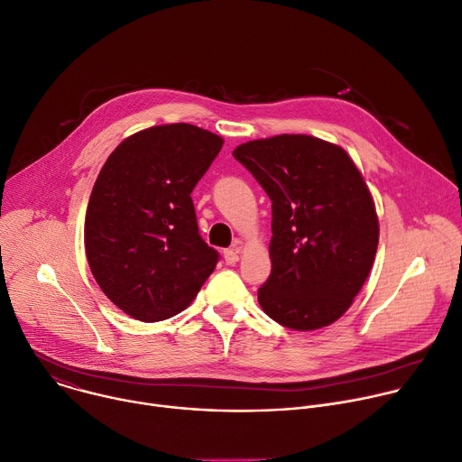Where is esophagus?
I'll return each mask as SVG.
<instances>
[{"label": "esophagus", "instance_id": "obj_1", "mask_svg": "<svg viewBox=\"0 0 462 462\" xmlns=\"http://www.w3.org/2000/svg\"><path fill=\"white\" fill-rule=\"evenodd\" d=\"M224 260L227 265H233L238 262V249H226L224 251Z\"/></svg>", "mask_w": 462, "mask_h": 462}]
</instances>
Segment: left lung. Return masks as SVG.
Masks as SVG:
<instances>
[{
	"instance_id": "1",
	"label": "left lung",
	"mask_w": 462,
	"mask_h": 462,
	"mask_svg": "<svg viewBox=\"0 0 462 462\" xmlns=\"http://www.w3.org/2000/svg\"><path fill=\"white\" fill-rule=\"evenodd\" d=\"M233 156L271 200V274L258 290L267 317L313 331L338 320L372 271L379 218L347 152L308 134L238 145Z\"/></svg>"
}]
</instances>
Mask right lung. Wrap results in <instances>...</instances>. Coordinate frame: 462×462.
Masks as SVG:
<instances>
[{"label": "right lung", "mask_w": 462, "mask_h": 462, "mask_svg": "<svg viewBox=\"0 0 462 462\" xmlns=\"http://www.w3.org/2000/svg\"><path fill=\"white\" fill-rule=\"evenodd\" d=\"M224 140L191 124L143 129L104 163L85 213V253L106 297L158 322L186 310L218 251L199 233L191 193Z\"/></svg>", "instance_id": "right-lung-1"}]
</instances>
